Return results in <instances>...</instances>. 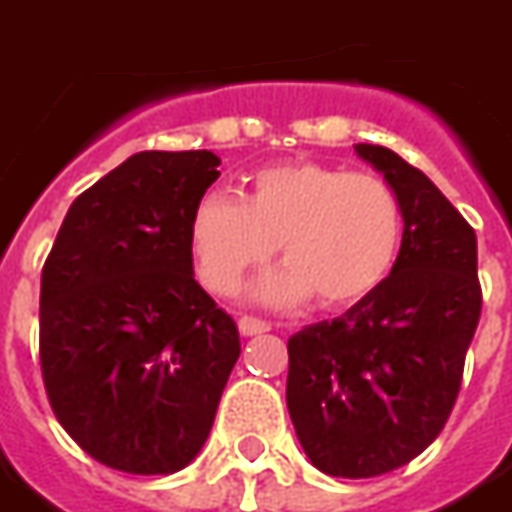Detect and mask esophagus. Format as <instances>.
Returning a JSON list of instances; mask_svg holds the SVG:
<instances>
[{
	"instance_id": "34e87169",
	"label": "esophagus",
	"mask_w": 512,
	"mask_h": 512,
	"mask_svg": "<svg viewBox=\"0 0 512 512\" xmlns=\"http://www.w3.org/2000/svg\"><path fill=\"white\" fill-rule=\"evenodd\" d=\"M238 330H241V335H260V332H268L271 330V324L268 321H263V318H255V316H241L238 318Z\"/></svg>"
}]
</instances>
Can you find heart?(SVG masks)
<instances>
[{
    "mask_svg": "<svg viewBox=\"0 0 512 512\" xmlns=\"http://www.w3.org/2000/svg\"><path fill=\"white\" fill-rule=\"evenodd\" d=\"M402 205L388 182L310 160L263 166L244 199L205 194L188 224L196 274L207 291L232 296L246 274L277 252L285 268L257 285L268 305L313 296L321 310L366 302L402 252Z\"/></svg>",
    "mask_w": 512,
    "mask_h": 512,
    "instance_id": "heart-1",
    "label": "heart"
}]
</instances>
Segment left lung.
Here are the masks:
<instances>
[{
    "mask_svg": "<svg viewBox=\"0 0 512 512\" xmlns=\"http://www.w3.org/2000/svg\"><path fill=\"white\" fill-rule=\"evenodd\" d=\"M355 152L402 205V252L366 302L288 341V413L330 477H380L441 435L482 310L477 235L432 180L374 144Z\"/></svg>",
    "mask_w": 512,
    "mask_h": 512,
    "instance_id": "left-lung-1",
    "label": "left lung"
}]
</instances>
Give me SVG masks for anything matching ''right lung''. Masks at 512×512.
Returning a JSON list of instances; mask_svg holds the SVG:
<instances>
[{
	"label": "right lung",
	"instance_id": "add662e5",
	"mask_svg": "<svg viewBox=\"0 0 512 512\" xmlns=\"http://www.w3.org/2000/svg\"><path fill=\"white\" fill-rule=\"evenodd\" d=\"M219 157L138 152L74 199L41 271V374L57 421L102 466L174 474L210 435L241 355L194 280L188 224Z\"/></svg>",
	"mask_w": 512,
	"mask_h": 512
}]
</instances>
